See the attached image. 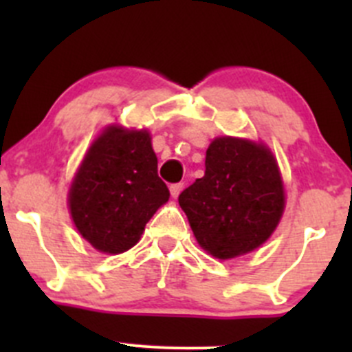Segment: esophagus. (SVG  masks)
Masks as SVG:
<instances>
[{
    "label": "esophagus",
    "mask_w": 352,
    "mask_h": 352,
    "mask_svg": "<svg viewBox=\"0 0 352 352\" xmlns=\"http://www.w3.org/2000/svg\"><path fill=\"white\" fill-rule=\"evenodd\" d=\"M182 189H184V184L182 182L172 184V186H170V194H172L173 197H179L180 190H182Z\"/></svg>",
    "instance_id": "esophagus-1"
}]
</instances>
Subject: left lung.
<instances>
[{
	"label": "left lung",
	"mask_w": 352,
	"mask_h": 352,
	"mask_svg": "<svg viewBox=\"0 0 352 352\" xmlns=\"http://www.w3.org/2000/svg\"><path fill=\"white\" fill-rule=\"evenodd\" d=\"M199 245L216 258L247 254L271 236L285 189L271 151L252 141L218 138L206 151L202 179L179 196Z\"/></svg>",
	"instance_id": "left-lung-1"
}]
</instances>
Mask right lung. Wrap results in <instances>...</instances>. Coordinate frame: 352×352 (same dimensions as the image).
Listing matches in <instances>:
<instances>
[{
	"label": "right lung",
	"instance_id": "1",
	"mask_svg": "<svg viewBox=\"0 0 352 352\" xmlns=\"http://www.w3.org/2000/svg\"><path fill=\"white\" fill-rule=\"evenodd\" d=\"M146 131L109 127L88 150L69 190L78 232L105 254L138 243L156 209L168 201Z\"/></svg>",
	"mask_w": 352,
	"mask_h": 352
}]
</instances>
